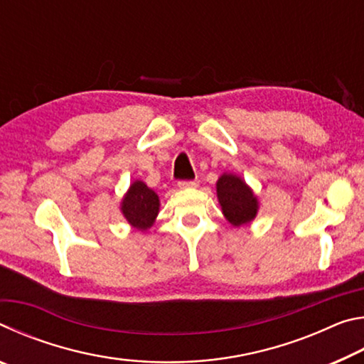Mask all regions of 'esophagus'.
Instances as JSON below:
<instances>
[{"mask_svg": "<svg viewBox=\"0 0 364 364\" xmlns=\"http://www.w3.org/2000/svg\"><path fill=\"white\" fill-rule=\"evenodd\" d=\"M178 186H180L181 189H184V188H196L197 186V181L196 180H181V181H178Z\"/></svg>", "mask_w": 364, "mask_h": 364, "instance_id": "esophagus-1", "label": "esophagus"}]
</instances>
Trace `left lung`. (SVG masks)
I'll return each instance as SVG.
<instances>
[{
	"label": "left lung",
	"mask_w": 364,
	"mask_h": 364,
	"mask_svg": "<svg viewBox=\"0 0 364 364\" xmlns=\"http://www.w3.org/2000/svg\"><path fill=\"white\" fill-rule=\"evenodd\" d=\"M217 194L221 210L231 225L242 226L255 218L257 199L241 178L236 175L221 176L217 183Z\"/></svg>",
	"instance_id": "8db88e82"
}]
</instances>
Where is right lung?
Masks as SVG:
<instances>
[{"mask_svg": "<svg viewBox=\"0 0 364 364\" xmlns=\"http://www.w3.org/2000/svg\"><path fill=\"white\" fill-rule=\"evenodd\" d=\"M122 212L136 230H147L159 213V197L143 181H134L122 202Z\"/></svg>", "mask_w": 364, "mask_h": 364, "instance_id": "obj_1", "label": "right lung"}]
</instances>
